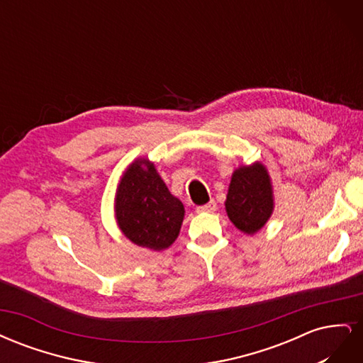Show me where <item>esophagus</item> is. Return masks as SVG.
Instances as JSON below:
<instances>
[{
    "instance_id": "1",
    "label": "esophagus",
    "mask_w": 363,
    "mask_h": 363,
    "mask_svg": "<svg viewBox=\"0 0 363 363\" xmlns=\"http://www.w3.org/2000/svg\"><path fill=\"white\" fill-rule=\"evenodd\" d=\"M216 211V203L212 200V201H208L207 204H203V206H199L196 207V212H200V213H203V212H207V213H212V212H215Z\"/></svg>"
}]
</instances>
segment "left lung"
<instances>
[{"mask_svg":"<svg viewBox=\"0 0 363 363\" xmlns=\"http://www.w3.org/2000/svg\"><path fill=\"white\" fill-rule=\"evenodd\" d=\"M225 211L235 227L247 235H255L267 224L274 211V196L269 174L260 162L233 172Z\"/></svg>","mask_w":363,"mask_h":363,"instance_id":"left-lung-1","label":"left lung"}]
</instances>
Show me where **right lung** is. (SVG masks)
<instances>
[{"mask_svg":"<svg viewBox=\"0 0 363 363\" xmlns=\"http://www.w3.org/2000/svg\"><path fill=\"white\" fill-rule=\"evenodd\" d=\"M115 213L121 232L131 242L160 251L177 239L184 207L168 191L155 163L138 159L121 177Z\"/></svg>","mask_w":363,"mask_h":363,"instance_id":"add662e5","label":"right lung"}]
</instances>
